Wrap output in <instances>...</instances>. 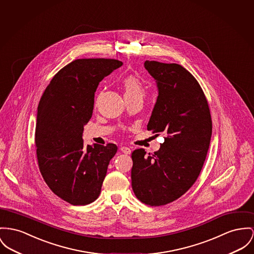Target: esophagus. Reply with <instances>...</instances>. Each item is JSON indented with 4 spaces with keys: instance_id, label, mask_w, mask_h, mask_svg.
<instances>
[{
    "instance_id": "obj_1",
    "label": "esophagus",
    "mask_w": 254,
    "mask_h": 254,
    "mask_svg": "<svg viewBox=\"0 0 254 254\" xmlns=\"http://www.w3.org/2000/svg\"><path fill=\"white\" fill-rule=\"evenodd\" d=\"M120 151L122 153H124V154H131V149L129 148V147H126V146H122L121 148H120Z\"/></svg>"
}]
</instances>
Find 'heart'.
<instances>
[{"label":"heart","mask_w":254,"mask_h":254,"mask_svg":"<svg viewBox=\"0 0 254 254\" xmlns=\"http://www.w3.org/2000/svg\"><path fill=\"white\" fill-rule=\"evenodd\" d=\"M122 85H123V88H124L125 98L143 97L144 96L143 85L134 75L127 76L122 81Z\"/></svg>","instance_id":"1"}]
</instances>
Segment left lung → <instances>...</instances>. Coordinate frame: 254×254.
Instances as JSON below:
<instances>
[{"label":"left lung","instance_id":"1","mask_svg":"<svg viewBox=\"0 0 254 254\" xmlns=\"http://www.w3.org/2000/svg\"><path fill=\"white\" fill-rule=\"evenodd\" d=\"M159 95L147 130L166 136L158 151L132 153V188L138 200L163 206L182 196L196 181L210 145L212 119L202 88L180 64L146 61Z\"/></svg>","mask_w":254,"mask_h":254}]
</instances>
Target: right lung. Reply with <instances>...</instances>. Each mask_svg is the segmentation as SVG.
<instances>
[{
    "instance_id": "right-lung-1",
    "label": "right lung",
    "mask_w": 254,
    "mask_h": 254,
    "mask_svg": "<svg viewBox=\"0 0 254 254\" xmlns=\"http://www.w3.org/2000/svg\"><path fill=\"white\" fill-rule=\"evenodd\" d=\"M122 64L114 59L75 60L53 77L38 104L34 142L39 170L52 191L72 205L97 199L118 151L114 143L85 146L82 136L97 86Z\"/></svg>"
}]
</instances>
